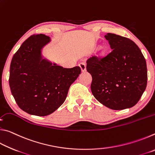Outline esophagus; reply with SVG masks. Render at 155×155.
<instances>
[{
    "mask_svg": "<svg viewBox=\"0 0 155 155\" xmlns=\"http://www.w3.org/2000/svg\"><path fill=\"white\" fill-rule=\"evenodd\" d=\"M79 66L81 68V70H82L83 72L85 71V70H86V64H85V63H84V62L80 63Z\"/></svg>",
    "mask_w": 155,
    "mask_h": 155,
    "instance_id": "obj_1",
    "label": "esophagus"
}]
</instances>
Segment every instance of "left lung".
Returning a JSON list of instances; mask_svg holds the SVG:
<instances>
[{"label": "left lung", "instance_id": "8db88e82", "mask_svg": "<svg viewBox=\"0 0 155 155\" xmlns=\"http://www.w3.org/2000/svg\"><path fill=\"white\" fill-rule=\"evenodd\" d=\"M104 37L111 51L87 61L86 69L92 77L91 92L97 101L110 109L130 108L137 103L146 90V59L130 39L114 33Z\"/></svg>", "mask_w": 155, "mask_h": 155}]
</instances>
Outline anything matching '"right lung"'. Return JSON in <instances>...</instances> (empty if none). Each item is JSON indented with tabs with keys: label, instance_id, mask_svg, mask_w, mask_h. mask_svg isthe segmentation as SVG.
<instances>
[{
	"label": "right lung",
	"instance_id": "right-lung-1",
	"mask_svg": "<svg viewBox=\"0 0 155 155\" xmlns=\"http://www.w3.org/2000/svg\"><path fill=\"white\" fill-rule=\"evenodd\" d=\"M44 34H34L14 54L9 83L17 104L31 115L45 116L64 103L70 85L79 76V66L64 68L41 59V49L49 42Z\"/></svg>",
	"mask_w": 155,
	"mask_h": 155
}]
</instances>
